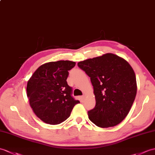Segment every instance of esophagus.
I'll return each mask as SVG.
<instances>
[{
	"instance_id": "esophagus-1",
	"label": "esophagus",
	"mask_w": 155,
	"mask_h": 155,
	"mask_svg": "<svg viewBox=\"0 0 155 155\" xmlns=\"http://www.w3.org/2000/svg\"><path fill=\"white\" fill-rule=\"evenodd\" d=\"M84 98H85V96H84V95H83V96H81V99H82V100H84Z\"/></svg>"
}]
</instances>
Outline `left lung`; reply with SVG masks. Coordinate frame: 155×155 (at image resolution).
Here are the masks:
<instances>
[{
	"label": "left lung",
	"instance_id": "8db88e82",
	"mask_svg": "<svg viewBox=\"0 0 155 155\" xmlns=\"http://www.w3.org/2000/svg\"><path fill=\"white\" fill-rule=\"evenodd\" d=\"M78 66L91 77L96 106L88 111L96 125H117L127 116L137 94L135 72L126 60L113 53L88 59Z\"/></svg>",
	"mask_w": 155,
	"mask_h": 155
}]
</instances>
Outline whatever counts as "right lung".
<instances>
[{
    "instance_id": "obj_1",
    "label": "right lung",
    "mask_w": 155,
    "mask_h": 155,
    "mask_svg": "<svg viewBox=\"0 0 155 155\" xmlns=\"http://www.w3.org/2000/svg\"><path fill=\"white\" fill-rule=\"evenodd\" d=\"M71 61H58L41 64L27 83V96L34 114L41 121L57 125L70 116L72 110L80 103L71 96L68 85V71L75 66Z\"/></svg>"
}]
</instances>
